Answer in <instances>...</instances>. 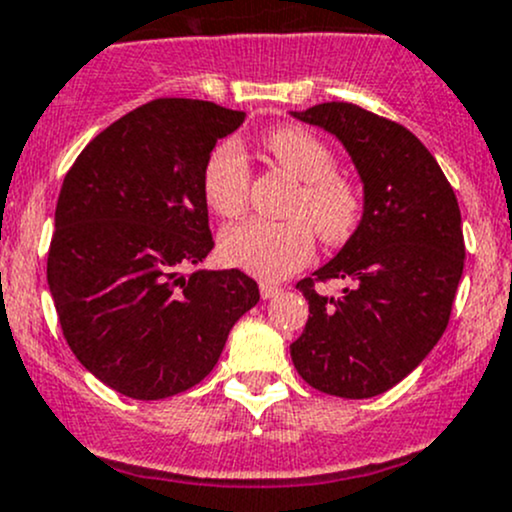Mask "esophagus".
<instances>
[{
    "label": "esophagus",
    "instance_id": "obj_1",
    "mask_svg": "<svg viewBox=\"0 0 512 512\" xmlns=\"http://www.w3.org/2000/svg\"><path fill=\"white\" fill-rule=\"evenodd\" d=\"M279 292H282V289H279L277 284H270V282H262V284H260V297H262V299L277 297Z\"/></svg>",
    "mask_w": 512,
    "mask_h": 512
}]
</instances>
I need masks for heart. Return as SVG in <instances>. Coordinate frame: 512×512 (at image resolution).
<instances>
[{
    "label": "heart",
    "mask_w": 512,
    "mask_h": 512,
    "mask_svg": "<svg viewBox=\"0 0 512 512\" xmlns=\"http://www.w3.org/2000/svg\"><path fill=\"white\" fill-rule=\"evenodd\" d=\"M274 164L299 179V191L289 201L292 220L250 218L228 225L220 233L218 252L225 265L252 277L282 279L314 257L316 235L326 245H343L360 228L365 215V193L351 176L336 171V152L326 139L299 125L272 129L262 139ZM252 171L242 149L223 142L203 166V196L208 208L223 218L245 211Z\"/></svg>",
    "instance_id": "obj_1"
}]
</instances>
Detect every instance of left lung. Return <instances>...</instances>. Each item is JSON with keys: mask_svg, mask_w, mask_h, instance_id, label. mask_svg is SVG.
<instances>
[{"mask_svg": "<svg viewBox=\"0 0 512 512\" xmlns=\"http://www.w3.org/2000/svg\"><path fill=\"white\" fill-rule=\"evenodd\" d=\"M294 115L341 139L363 179L365 215L328 265L297 282L309 321L289 351L316 390L375 397L446 331L466 255L459 201L437 159L397 122L351 102ZM331 278L349 284L336 300L318 292Z\"/></svg>", "mask_w": 512, "mask_h": 512, "instance_id": "8db88e82", "label": "left lung"}]
</instances>
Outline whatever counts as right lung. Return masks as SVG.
I'll list each match as a JSON object with an SVG mask.
<instances>
[{"label": "right lung", "instance_id": "add662e5", "mask_svg": "<svg viewBox=\"0 0 512 512\" xmlns=\"http://www.w3.org/2000/svg\"><path fill=\"white\" fill-rule=\"evenodd\" d=\"M245 112L159 98L78 154L56 206L46 277L75 358L112 390L161 400L198 385L260 301L240 270L186 267L213 250L203 166Z\"/></svg>", "mask_w": 512, "mask_h": 512}]
</instances>
